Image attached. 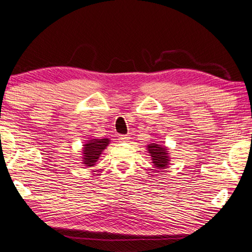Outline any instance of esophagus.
<instances>
[{
    "label": "esophagus",
    "mask_w": 252,
    "mask_h": 252,
    "mask_svg": "<svg viewBox=\"0 0 252 252\" xmlns=\"http://www.w3.org/2000/svg\"><path fill=\"white\" fill-rule=\"evenodd\" d=\"M129 139H130L129 135H120V137H119V140L121 142H127V140Z\"/></svg>",
    "instance_id": "esophagus-1"
}]
</instances>
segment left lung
Here are the masks:
<instances>
[{"instance_id":"left-lung-1","label":"left lung","mask_w":252,"mask_h":252,"mask_svg":"<svg viewBox=\"0 0 252 252\" xmlns=\"http://www.w3.org/2000/svg\"><path fill=\"white\" fill-rule=\"evenodd\" d=\"M147 152L150 153L152 158V162L154 164L156 168L165 169L170 164V156L169 151L165 145L157 144V143H151L146 145Z\"/></svg>"}]
</instances>
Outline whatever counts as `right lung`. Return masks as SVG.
Wrapping results in <instances>:
<instances>
[{
    "mask_svg": "<svg viewBox=\"0 0 252 252\" xmlns=\"http://www.w3.org/2000/svg\"><path fill=\"white\" fill-rule=\"evenodd\" d=\"M109 144V139H90L86 141L82 147V164L85 167H93Z\"/></svg>",
    "mask_w": 252,
    "mask_h": 252,
    "instance_id": "add662e5",
    "label": "right lung"
}]
</instances>
